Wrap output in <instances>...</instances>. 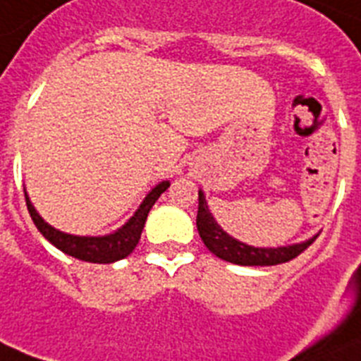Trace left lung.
Returning a JSON list of instances; mask_svg holds the SVG:
<instances>
[{
  "label": "left lung",
  "mask_w": 361,
  "mask_h": 361,
  "mask_svg": "<svg viewBox=\"0 0 361 361\" xmlns=\"http://www.w3.org/2000/svg\"><path fill=\"white\" fill-rule=\"evenodd\" d=\"M196 227L204 244L211 253L218 259L233 262V264L240 266H275L288 262L301 255L302 251L310 246L316 237L310 240L301 242V244H293V246L283 247H253L247 246L244 242L237 238L229 237L222 227L218 226L216 220L213 218L211 211L207 207L205 196L202 190H198V216H196Z\"/></svg>",
  "instance_id": "obj_1"
}]
</instances>
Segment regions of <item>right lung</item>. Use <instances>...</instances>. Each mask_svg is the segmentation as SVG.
I'll return each instance as SVG.
<instances>
[{
	"instance_id": "add662e5",
	"label": "right lung",
	"mask_w": 361,
	"mask_h": 361,
	"mask_svg": "<svg viewBox=\"0 0 361 361\" xmlns=\"http://www.w3.org/2000/svg\"><path fill=\"white\" fill-rule=\"evenodd\" d=\"M169 185H171L169 181H161L159 185L154 187L147 195V198L143 200V204L139 205L134 216L130 218L121 229H117L111 235H104V237H77V235H68V233L59 231V229L51 227L40 214L36 213L35 205L31 204V200H29L27 195L25 202L29 214H31L35 226L38 227V231L54 247H59L66 255H71L78 260L97 262V264H110V262H115V260L128 257L135 250L150 209L156 204V200L169 189Z\"/></svg>"
}]
</instances>
